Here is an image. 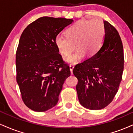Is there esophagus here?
Segmentation results:
<instances>
[{
	"label": "esophagus",
	"instance_id": "obj_1",
	"mask_svg": "<svg viewBox=\"0 0 133 133\" xmlns=\"http://www.w3.org/2000/svg\"><path fill=\"white\" fill-rule=\"evenodd\" d=\"M69 68H70V71H71V74H72V71L74 69V65L73 64H70Z\"/></svg>",
	"mask_w": 133,
	"mask_h": 133
}]
</instances>
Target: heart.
I'll use <instances>...</instances> for the list:
<instances>
[{"instance_id": "b5f03b06", "label": "heart", "mask_w": 133, "mask_h": 133, "mask_svg": "<svg viewBox=\"0 0 133 133\" xmlns=\"http://www.w3.org/2000/svg\"><path fill=\"white\" fill-rule=\"evenodd\" d=\"M65 34L66 37L57 35L54 43L59 52L63 56L71 54L76 45L77 50L66 61L76 64L84 58L85 54L92 57L100 51L105 39V28L100 19H83L69 27Z\"/></svg>"}]
</instances>
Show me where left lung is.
I'll return each instance as SVG.
<instances>
[{
    "label": "left lung",
    "instance_id": "1",
    "mask_svg": "<svg viewBox=\"0 0 133 133\" xmlns=\"http://www.w3.org/2000/svg\"><path fill=\"white\" fill-rule=\"evenodd\" d=\"M103 23L105 36L100 51L73 69L78 79L76 90L80 103L93 110L103 109L112 102L124 69L123 46L119 33L107 21Z\"/></svg>",
    "mask_w": 133,
    "mask_h": 133
}]
</instances>
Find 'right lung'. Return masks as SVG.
I'll return each mask as SVG.
<instances>
[{
	"instance_id": "1",
	"label": "right lung",
	"mask_w": 133,
	"mask_h": 133,
	"mask_svg": "<svg viewBox=\"0 0 133 133\" xmlns=\"http://www.w3.org/2000/svg\"><path fill=\"white\" fill-rule=\"evenodd\" d=\"M72 19L43 17L28 25L17 52V82L25 105L43 112L56 105L69 66L59 53L54 39Z\"/></svg>"
}]
</instances>
